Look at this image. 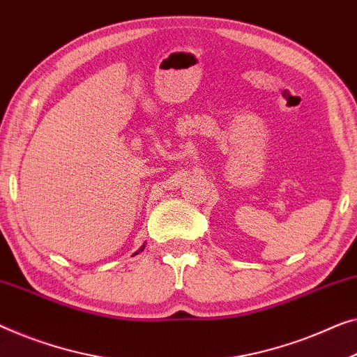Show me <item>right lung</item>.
Segmentation results:
<instances>
[{
    "label": "right lung",
    "mask_w": 357,
    "mask_h": 357,
    "mask_svg": "<svg viewBox=\"0 0 357 357\" xmlns=\"http://www.w3.org/2000/svg\"><path fill=\"white\" fill-rule=\"evenodd\" d=\"M143 250H144V245H143V246H142V248H140V250H138V251H137V252H135V255H138V252H140V251H143ZM135 255H133V256H135Z\"/></svg>",
    "instance_id": "add662e5"
}]
</instances>
